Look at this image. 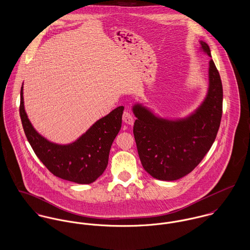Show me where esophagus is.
Instances as JSON below:
<instances>
[{
    "instance_id": "34e87169",
    "label": "esophagus",
    "mask_w": 250,
    "mask_h": 250,
    "mask_svg": "<svg viewBox=\"0 0 250 250\" xmlns=\"http://www.w3.org/2000/svg\"><path fill=\"white\" fill-rule=\"evenodd\" d=\"M123 121H124L125 124L132 125L133 123H134V118H133V116H132L129 112L125 111L124 112V114H123Z\"/></svg>"
}]
</instances>
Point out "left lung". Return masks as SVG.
Listing matches in <instances>:
<instances>
[{
  "label": "left lung",
  "mask_w": 250,
  "mask_h": 250,
  "mask_svg": "<svg viewBox=\"0 0 250 250\" xmlns=\"http://www.w3.org/2000/svg\"><path fill=\"white\" fill-rule=\"evenodd\" d=\"M198 51L211 56L208 44L199 40ZM222 84L214 61H209L208 89L202 103L181 118L161 117L136 103L133 126L141 163L153 178L173 181L190 173L211 148L222 115Z\"/></svg>",
  "instance_id": "1"
}]
</instances>
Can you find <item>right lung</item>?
<instances>
[{
  "instance_id": "obj_1",
  "label": "right lung",
  "mask_w": 250,
  "mask_h": 250,
  "mask_svg": "<svg viewBox=\"0 0 250 250\" xmlns=\"http://www.w3.org/2000/svg\"><path fill=\"white\" fill-rule=\"evenodd\" d=\"M23 85L20 117L25 134L40 161L56 176L78 184H90L105 170L112 143L122 126L124 106H119L93 124L69 144H57L41 135L25 110Z\"/></svg>"
}]
</instances>
